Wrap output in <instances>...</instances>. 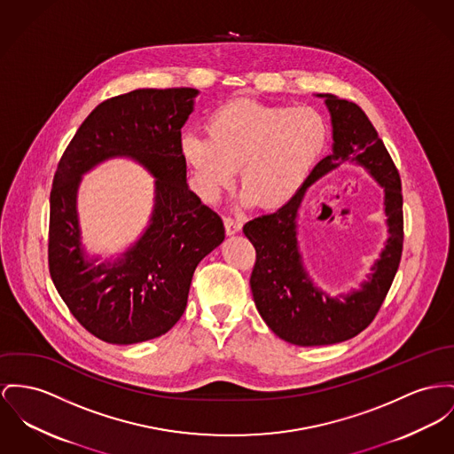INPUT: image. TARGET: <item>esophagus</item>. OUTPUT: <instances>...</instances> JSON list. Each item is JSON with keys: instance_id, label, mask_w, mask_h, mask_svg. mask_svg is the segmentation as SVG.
<instances>
[{"instance_id": "esophagus-1", "label": "esophagus", "mask_w": 454, "mask_h": 454, "mask_svg": "<svg viewBox=\"0 0 454 454\" xmlns=\"http://www.w3.org/2000/svg\"><path fill=\"white\" fill-rule=\"evenodd\" d=\"M223 225H225V232H227L229 236L241 232L242 222L241 220H238V218H231V216H225V218H223Z\"/></svg>"}]
</instances>
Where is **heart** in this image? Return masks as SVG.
<instances>
[{"label":"heart","instance_id":"b5f03b06","mask_svg":"<svg viewBox=\"0 0 454 454\" xmlns=\"http://www.w3.org/2000/svg\"><path fill=\"white\" fill-rule=\"evenodd\" d=\"M327 143L329 127L317 110L241 98L213 112L207 136L184 132L179 148L207 201L231 187L239 168V184L249 201L275 210L301 191Z\"/></svg>","mask_w":454,"mask_h":454}]
</instances>
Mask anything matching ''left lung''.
<instances>
[{"label":"left lung","mask_w":454,"mask_h":454,"mask_svg":"<svg viewBox=\"0 0 454 454\" xmlns=\"http://www.w3.org/2000/svg\"><path fill=\"white\" fill-rule=\"evenodd\" d=\"M333 119V153L320 160L301 191L282 208L249 220L242 232L256 249L251 272L253 300L265 324L296 346H327L364 331L386 300L403 253V194L391 154L362 108L333 94H318ZM346 160L358 162L385 187L390 239L363 289L331 299L301 267L297 210L305 189Z\"/></svg>","instance_id":"8db88e82"}]
</instances>
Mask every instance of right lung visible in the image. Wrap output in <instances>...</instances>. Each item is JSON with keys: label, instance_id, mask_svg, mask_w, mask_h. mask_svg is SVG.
Listing matches in <instances>:
<instances>
[{"label": "right lung", "instance_id": "obj_1", "mask_svg": "<svg viewBox=\"0 0 454 454\" xmlns=\"http://www.w3.org/2000/svg\"><path fill=\"white\" fill-rule=\"evenodd\" d=\"M192 88L136 90L99 103L61 154L50 194L48 263L77 322L110 344L168 333L182 317L198 263L223 241L222 218L187 187L179 141ZM129 155L157 177L147 232L117 262L96 268L80 247L74 210L80 176Z\"/></svg>", "mask_w": 454, "mask_h": 454}]
</instances>
